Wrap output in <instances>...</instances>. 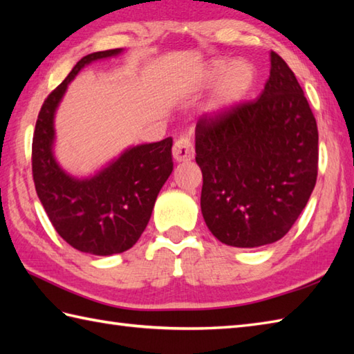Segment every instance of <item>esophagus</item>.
Masks as SVG:
<instances>
[{
    "label": "esophagus",
    "instance_id": "obj_1",
    "mask_svg": "<svg viewBox=\"0 0 354 354\" xmlns=\"http://www.w3.org/2000/svg\"><path fill=\"white\" fill-rule=\"evenodd\" d=\"M171 153H173V158H175L178 162L193 160L194 146H193L192 138L189 137V135H183V137H179L175 141Z\"/></svg>",
    "mask_w": 354,
    "mask_h": 354
}]
</instances>
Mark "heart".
Returning a JSON list of instances; mask_svg holds the SVG:
<instances>
[{"label":"heart","mask_w":354,"mask_h":354,"mask_svg":"<svg viewBox=\"0 0 354 354\" xmlns=\"http://www.w3.org/2000/svg\"><path fill=\"white\" fill-rule=\"evenodd\" d=\"M217 80L219 84L207 104L209 114H223L237 106L254 86L255 68L246 59H236L232 62L214 59L202 70L201 82L204 85H212Z\"/></svg>","instance_id":"obj_1"}]
</instances>
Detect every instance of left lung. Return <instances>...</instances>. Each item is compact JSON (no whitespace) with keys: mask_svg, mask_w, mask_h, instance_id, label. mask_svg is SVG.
<instances>
[{"mask_svg":"<svg viewBox=\"0 0 354 354\" xmlns=\"http://www.w3.org/2000/svg\"><path fill=\"white\" fill-rule=\"evenodd\" d=\"M257 100L196 124L201 209L222 243L257 248L286 236L317 184L318 127L295 74L270 51Z\"/></svg>","mask_w":354,"mask_h":354,"instance_id":"8db88e82","label":"left lung"}]
</instances>
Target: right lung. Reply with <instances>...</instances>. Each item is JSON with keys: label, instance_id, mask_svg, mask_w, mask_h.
Masks as SVG:
<instances>
[{"label": "right lung", "instance_id": "1", "mask_svg": "<svg viewBox=\"0 0 354 354\" xmlns=\"http://www.w3.org/2000/svg\"><path fill=\"white\" fill-rule=\"evenodd\" d=\"M122 53L123 48H115L82 57L45 99L33 133L32 170L37 198L57 234L77 251L93 255L120 254L137 243L173 170L171 138L127 147L85 178L70 175L56 160L55 115L66 88L86 65Z\"/></svg>", "mask_w": 354, "mask_h": 354}]
</instances>
